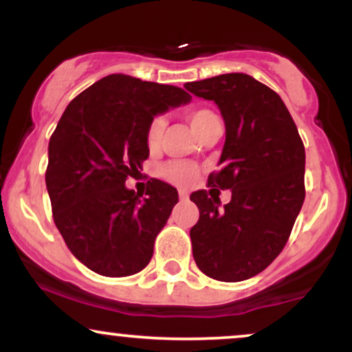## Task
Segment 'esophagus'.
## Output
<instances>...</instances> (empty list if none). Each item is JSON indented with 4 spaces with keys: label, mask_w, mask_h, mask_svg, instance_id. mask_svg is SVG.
<instances>
[{
    "label": "esophagus",
    "mask_w": 352,
    "mask_h": 352,
    "mask_svg": "<svg viewBox=\"0 0 352 352\" xmlns=\"http://www.w3.org/2000/svg\"><path fill=\"white\" fill-rule=\"evenodd\" d=\"M179 197H180V200H187V199H188V193L185 192V190H180Z\"/></svg>",
    "instance_id": "esophagus-1"
}]
</instances>
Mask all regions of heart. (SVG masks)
<instances>
[{"mask_svg": "<svg viewBox=\"0 0 352 352\" xmlns=\"http://www.w3.org/2000/svg\"><path fill=\"white\" fill-rule=\"evenodd\" d=\"M188 122L192 125V129L195 131L197 135L204 134L205 129L208 127L213 120L217 119V116L213 114L208 109H192V111L187 112ZM165 122L164 117H155L152 120L151 125L147 129V145L151 148H157L162 142L164 131H165ZM160 173H162L164 179L177 185H190L193 180H195L197 172L193 168V165L187 162H168L165 164L162 168H160Z\"/></svg>", "mask_w": 352, "mask_h": 352, "instance_id": "heart-1", "label": "heart"}]
</instances>
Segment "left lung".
Here are the masks:
<instances>
[{"instance_id":"left-lung-1","label":"left lung","mask_w":352,"mask_h":352,"mask_svg":"<svg viewBox=\"0 0 352 352\" xmlns=\"http://www.w3.org/2000/svg\"><path fill=\"white\" fill-rule=\"evenodd\" d=\"M185 89L220 109L225 144L208 185L232 192L223 208L205 190L190 195L200 210L193 258L213 280H248L281 253L302 207L305 145L280 96L252 76L230 72Z\"/></svg>"}]
</instances>
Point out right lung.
Segmentation results:
<instances>
[{
	"mask_svg": "<svg viewBox=\"0 0 352 352\" xmlns=\"http://www.w3.org/2000/svg\"><path fill=\"white\" fill-rule=\"evenodd\" d=\"M184 89L111 74L66 107L47 147L46 187L67 248L102 276H131L151 261L153 243L179 193L148 180L144 193L125 187L148 157L153 117L188 104Z\"/></svg>",
	"mask_w": 352,
	"mask_h": 352,
	"instance_id": "right-lung-1",
	"label": "right lung"
}]
</instances>
